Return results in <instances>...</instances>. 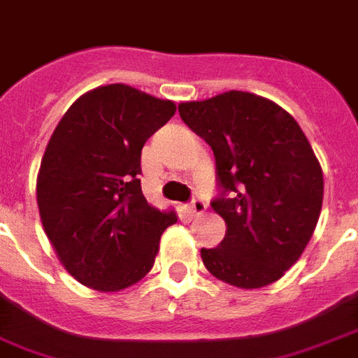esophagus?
Here are the masks:
<instances>
[{"label": "esophagus", "instance_id": "1", "mask_svg": "<svg viewBox=\"0 0 358 358\" xmlns=\"http://www.w3.org/2000/svg\"><path fill=\"white\" fill-rule=\"evenodd\" d=\"M204 210H206V203H204L201 197H193L191 199V203L187 204V212H189L191 215L203 214Z\"/></svg>", "mask_w": 358, "mask_h": 358}]
</instances>
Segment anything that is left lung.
Instances as JSON below:
<instances>
[{
	"label": "left lung",
	"instance_id": "left-lung-1",
	"mask_svg": "<svg viewBox=\"0 0 358 358\" xmlns=\"http://www.w3.org/2000/svg\"><path fill=\"white\" fill-rule=\"evenodd\" d=\"M180 118L215 157L212 208L225 238L201 250L212 276L257 289L285 274L304 252L323 204V173L306 135L282 106L248 92L180 103Z\"/></svg>",
	"mask_w": 358,
	"mask_h": 358
}]
</instances>
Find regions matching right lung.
Wrapping results in <instances>:
<instances>
[{
  "label": "right lung",
  "mask_w": 358,
  "mask_h": 358,
  "mask_svg": "<svg viewBox=\"0 0 358 358\" xmlns=\"http://www.w3.org/2000/svg\"><path fill=\"white\" fill-rule=\"evenodd\" d=\"M176 113L125 84L95 88L69 106L52 133L37 176L45 233L71 276L120 291L154 266L174 212L150 206L141 189V152Z\"/></svg>",
  "instance_id": "right-lung-1"
}]
</instances>
